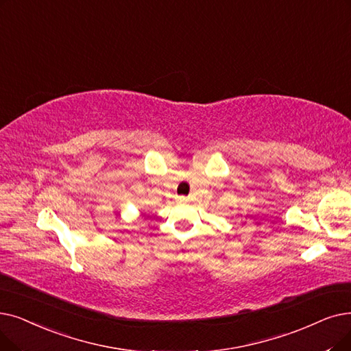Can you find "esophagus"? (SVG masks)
Listing matches in <instances>:
<instances>
[{
	"instance_id": "34e87169",
	"label": "esophagus",
	"mask_w": 351,
	"mask_h": 351,
	"mask_svg": "<svg viewBox=\"0 0 351 351\" xmlns=\"http://www.w3.org/2000/svg\"><path fill=\"white\" fill-rule=\"evenodd\" d=\"M189 197H185V196H179V202H188Z\"/></svg>"
}]
</instances>
